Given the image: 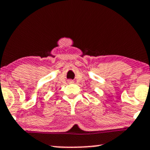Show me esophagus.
<instances>
[{
  "instance_id": "esophagus-1",
  "label": "esophagus",
  "mask_w": 150,
  "mask_h": 150,
  "mask_svg": "<svg viewBox=\"0 0 150 150\" xmlns=\"http://www.w3.org/2000/svg\"><path fill=\"white\" fill-rule=\"evenodd\" d=\"M68 83H73L74 81H71V80H69V81H68Z\"/></svg>"
}]
</instances>
